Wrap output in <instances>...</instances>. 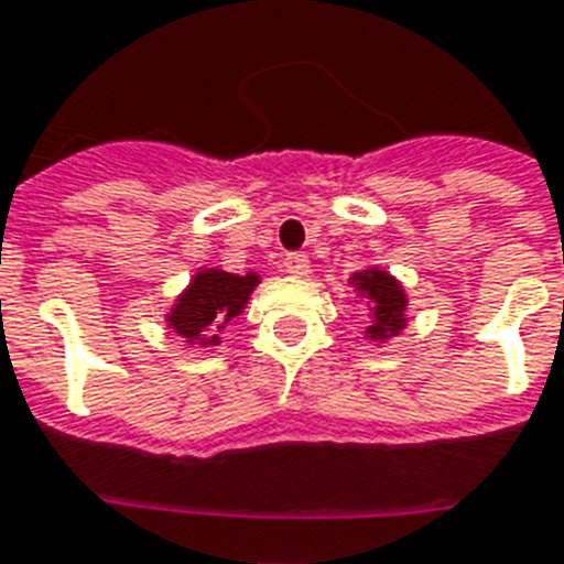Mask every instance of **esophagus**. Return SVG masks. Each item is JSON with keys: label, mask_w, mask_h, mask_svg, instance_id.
<instances>
[{"label": "esophagus", "mask_w": 564, "mask_h": 564, "mask_svg": "<svg viewBox=\"0 0 564 564\" xmlns=\"http://www.w3.org/2000/svg\"><path fill=\"white\" fill-rule=\"evenodd\" d=\"M311 268L308 256L305 253H288L285 256V271L291 273V276H305Z\"/></svg>", "instance_id": "esophagus-1"}]
</instances>
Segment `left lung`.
I'll list each match as a JSON object with an SVG mask.
<instances>
[{
  "label": "left lung",
  "mask_w": 564,
  "mask_h": 564,
  "mask_svg": "<svg viewBox=\"0 0 564 564\" xmlns=\"http://www.w3.org/2000/svg\"><path fill=\"white\" fill-rule=\"evenodd\" d=\"M355 282L375 302V325H369L366 334H371V337L398 334L403 328V308H406V300H403V291L398 288V282L383 271L357 273Z\"/></svg>",
  "instance_id": "left-lung-1"
}]
</instances>
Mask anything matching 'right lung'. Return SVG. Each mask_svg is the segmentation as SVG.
Returning <instances> with one entry per match:
<instances>
[{
    "instance_id": "1",
    "label": "right lung",
    "mask_w": 564,
    "mask_h": 564,
    "mask_svg": "<svg viewBox=\"0 0 564 564\" xmlns=\"http://www.w3.org/2000/svg\"><path fill=\"white\" fill-rule=\"evenodd\" d=\"M259 276H232L225 271H204L193 279V285L181 296L178 305L172 308L170 325L181 337L207 339L216 343L218 334L232 316H239L250 291L256 288Z\"/></svg>"
}]
</instances>
